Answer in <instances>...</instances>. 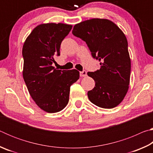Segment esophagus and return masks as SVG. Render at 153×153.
<instances>
[{
  "instance_id": "obj_1",
  "label": "esophagus",
  "mask_w": 153,
  "mask_h": 153,
  "mask_svg": "<svg viewBox=\"0 0 153 153\" xmlns=\"http://www.w3.org/2000/svg\"><path fill=\"white\" fill-rule=\"evenodd\" d=\"M79 75H80V76H81V77H85V76H86L87 72H86V70H83L82 71L79 72Z\"/></svg>"
}]
</instances>
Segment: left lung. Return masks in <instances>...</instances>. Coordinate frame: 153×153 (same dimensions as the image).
Returning a JSON list of instances; mask_svg holds the SVG:
<instances>
[{
  "mask_svg": "<svg viewBox=\"0 0 153 153\" xmlns=\"http://www.w3.org/2000/svg\"><path fill=\"white\" fill-rule=\"evenodd\" d=\"M73 35L86 42L92 57L100 61V69L88 72L95 87L88 92L93 104L112 108L122 101L128 90L131 61L126 36L113 22L92 19L76 24Z\"/></svg>",
  "mask_w": 153,
  "mask_h": 153,
  "instance_id": "left-lung-1",
  "label": "left lung"
}]
</instances>
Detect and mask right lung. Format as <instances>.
Returning <instances> with one entry per match:
<instances>
[{
    "label": "right lung",
    "mask_w": 153,
    "mask_h": 153,
    "mask_svg": "<svg viewBox=\"0 0 153 153\" xmlns=\"http://www.w3.org/2000/svg\"><path fill=\"white\" fill-rule=\"evenodd\" d=\"M71 28L64 24H41L33 30L23 46L24 79L33 100L46 112L56 113L66 107L70 86L79 77L76 69L62 71L52 66Z\"/></svg>",
    "instance_id": "obj_1"
}]
</instances>
